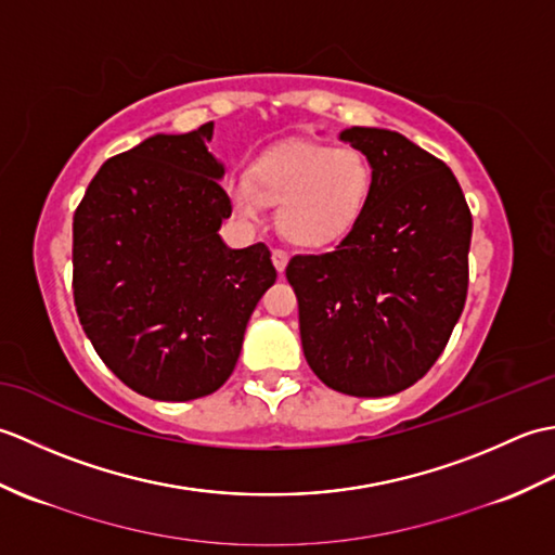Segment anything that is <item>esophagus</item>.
Segmentation results:
<instances>
[{
    "instance_id": "34e87169",
    "label": "esophagus",
    "mask_w": 555,
    "mask_h": 555,
    "mask_svg": "<svg viewBox=\"0 0 555 555\" xmlns=\"http://www.w3.org/2000/svg\"><path fill=\"white\" fill-rule=\"evenodd\" d=\"M271 262H274L279 274H284L286 264H288V253L286 250H274V253H271Z\"/></svg>"
}]
</instances>
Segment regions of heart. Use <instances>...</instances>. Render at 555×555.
<instances>
[{
  "mask_svg": "<svg viewBox=\"0 0 555 555\" xmlns=\"http://www.w3.org/2000/svg\"><path fill=\"white\" fill-rule=\"evenodd\" d=\"M374 188V169L358 147L291 143L259 155L250 176H233L227 191L235 215L257 221L276 203L286 241L320 247L356 227Z\"/></svg>",
  "mask_w": 555,
  "mask_h": 555,
  "instance_id": "1",
  "label": "heart"
}]
</instances>
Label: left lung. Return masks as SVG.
I'll list each match as a JSON object with an SVG mask.
<instances>
[{"instance_id":"8db88e82","label":"left lung","mask_w":555,"mask_h":555,"mask_svg":"<svg viewBox=\"0 0 555 555\" xmlns=\"http://www.w3.org/2000/svg\"><path fill=\"white\" fill-rule=\"evenodd\" d=\"M338 138L367 155V207L334 250L296 255L305 360L334 391L393 396L429 372L467 298L473 215L453 171L386 128Z\"/></svg>"}]
</instances>
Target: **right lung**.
I'll list each match as a JSON object with an SVG mask.
<instances>
[{"mask_svg": "<svg viewBox=\"0 0 555 555\" xmlns=\"http://www.w3.org/2000/svg\"><path fill=\"white\" fill-rule=\"evenodd\" d=\"M215 124L157 133L102 164L74 215V300L102 362L152 400L215 393L276 281L264 243L233 250Z\"/></svg>", "mask_w": 555, "mask_h": 555, "instance_id": "add662e5", "label": "right lung"}]
</instances>
